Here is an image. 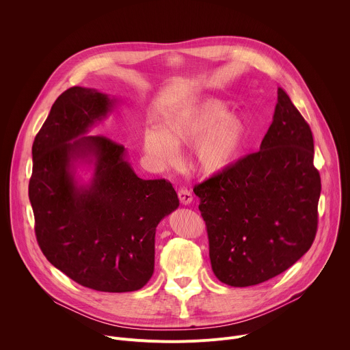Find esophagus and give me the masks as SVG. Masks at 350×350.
<instances>
[{
  "label": "esophagus",
  "mask_w": 350,
  "mask_h": 350,
  "mask_svg": "<svg viewBox=\"0 0 350 350\" xmlns=\"http://www.w3.org/2000/svg\"><path fill=\"white\" fill-rule=\"evenodd\" d=\"M178 199L183 205H189L192 202V193L187 188H181L178 191Z\"/></svg>",
  "instance_id": "esophagus-1"
}]
</instances>
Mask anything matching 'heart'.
Returning <instances> with one entry per match:
<instances>
[{
	"mask_svg": "<svg viewBox=\"0 0 350 350\" xmlns=\"http://www.w3.org/2000/svg\"><path fill=\"white\" fill-rule=\"evenodd\" d=\"M247 139L246 119L217 99L178 109L163 118L162 130L142 131V151L158 166L167 167L178 161V145H193L198 169L206 176L219 174L241 157Z\"/></svg>",
	"mask_w": 350,
	"mask_h": 350,
	"instance_id": "heart-1",
	"label": "heart"
}]
</instances>
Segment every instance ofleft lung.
Returning <instances> with one entry per match:
<instances>
[{
	"instance_id": "8db88e82",
	"label": "left lung",
	"mask_w": 350,
	"mask_h": 350,
	"mask_svg": "<svg viewBox=\"0 0 350 350\" xmlns=\"http://www.w3.org/2000/svg\"><path fill=\"white\" fill-rule=\"evenodd\" d=\"M277 94L259 152L193 188L212 270L231 286L281 274L309 251L317 231L321 181L312 130L281 87Z\"/></svg>"
}]
</instances>
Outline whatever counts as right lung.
Wrapping results in <instances>:
<instances>
[{"mask_svg":"<svg viewBox=\"0 0 350 350\" xmlns=\"http://www.w3.org/2000/svg\"><path fill=\"white\" fill-rule=\"evenodd\" d=\"M118 103L95 88L66 90L31 148L29 199L41 251L69 278L101 292L138 291L149 281L157 227L180 205L169 181L135 174L123 145L88 135Z\"/></svg>","mask_w":350,"mask_h":350,"instance_id":"add662e5","label":"right lung"}]
</instances>
